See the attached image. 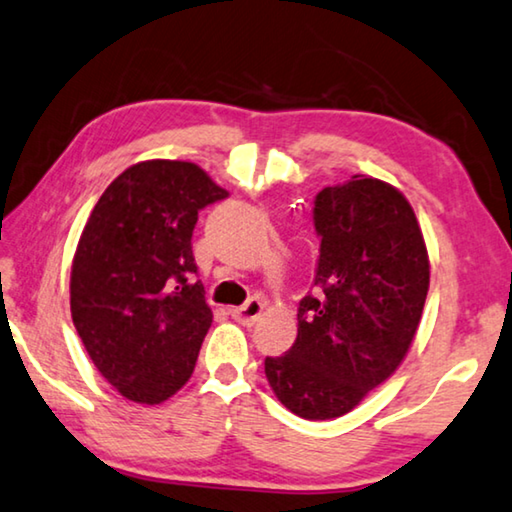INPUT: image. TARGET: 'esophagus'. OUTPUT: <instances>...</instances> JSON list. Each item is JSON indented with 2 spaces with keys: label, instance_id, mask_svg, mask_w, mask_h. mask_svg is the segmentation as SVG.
I'll use <instances>...</instances> for the list:
<instances>
[{
  "label": "esophagus",
  "instance_id": "1",
  "mask_svg": "<svg viewBox=\"0 0 512 512\" xmlns=\"http://www.w3.org/2000/svg\"><path fill=\"white\" fill-rule=\"evenodd\" d=\"M262 312H264V300L262 298H250L246 305L234 307V310H230L234 319L243 323V326H255V321L259 319V316H262Z\"/></svg>",
  "mask_w": 512,
  "mask_h": 512
}]
</instances>
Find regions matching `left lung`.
Instances as JSON below:
<instances>
[{"label": "left lung", "instance_id": "1", "mask_svg": "<svg viewBox=\"0 0 512 512\" xmlns=\"http://www.w3.org/2000/svg\"><path fill=\"white\" fill-rule=\"evenodd\" d=\"M321 237L316 296L298 307L287 355L266 358L278 401L303 419L351 412L399 369L424 312L431 264L410 202L376 177L353 175L314 200Z\"/></svg>", "mask_w": 512, "mask_h": 512}]
</instances>
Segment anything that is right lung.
<instances>
[{
    "mask_svg": "<svg viewBox=\"0 0 512 512\" xmlns=\"http://www.w3.org/2000/svg\"><path fill=\"white\" fill-rule=\"evenodd\" d=\"M227 198L191 161L123 170L97 200L70 273V312L95 369L134 403L186 385L214 314L191 237L198 212Z\"/></svg>",
    "mask_w": 512,
    "mask_h": 512,
    "instance_id": "obj_1",
    "label": "right lung"
}]
</instances>
